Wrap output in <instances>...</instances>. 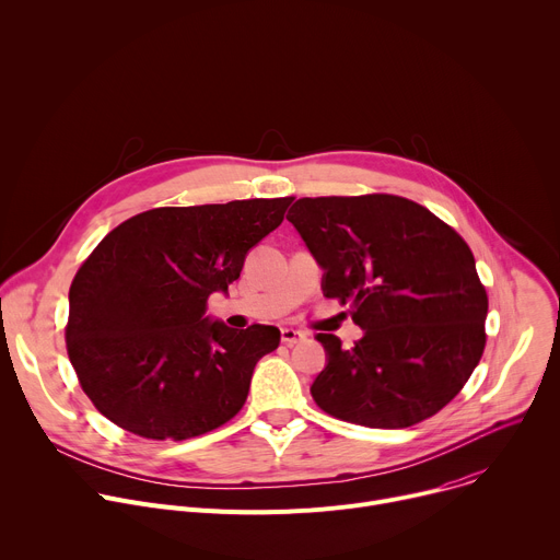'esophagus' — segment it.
Instances as JSON below:
<instances>
[{"instance_id":"obj_1","label":"esophagus","mask_w":560,"mask_h":560,"mask_svg":"<svg viewBox=\"0 0 560 560\" xmlns=\"http://www.w3.org/2000/svg\"><path fill=\"white\" fill-rule=\"evenodd\" d=\"M281 341H283L285 346H296V343L305 341V335L299 332V330H294V328H283V330H281Z\"/></svg>"}]
</instances>
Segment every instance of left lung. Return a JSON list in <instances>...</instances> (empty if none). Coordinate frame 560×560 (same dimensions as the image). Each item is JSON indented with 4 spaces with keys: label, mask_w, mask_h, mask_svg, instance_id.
Instances as JSON below:
<instances>
[{
    "label": "left lung",
    "mask_w": 560,
    "mask_h": 560,
    "mask_svg": "<svg viewBox=\"0 0 560 560\" xmlns=\"http://www.w3.org/2000/svg\"><path fill=\"white\" fill-rule=\"evenodd\" d=\"M288 221L324 270V296L350 301L352 350L314 339L326 368L310 392L324 412L401 430L460 392L486 348L488 294L463 238L428 208L394 195L303 197Z\"/></svg>",
    "instance_id": "1"
}]
</instances>
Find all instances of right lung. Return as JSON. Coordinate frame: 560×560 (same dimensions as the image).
<instances>
[{
    "label": "right lung",
    "instance_id": "obj_1",
    "mask_svg": "<svg viewBox=\"0 0 560 560\" xmlns=\"http://www.w3.org/2000/svg\"><path fill=\"white\" fill-rule=\"evenodd\" d=\"M290 201L154 208L102 238L72 279L66 346L108 421L143 439L184 441L244 408L255 365L281 332L261 324L236 332L206 316V301L228 294Z\"/></svg>",
    "mask_w": 560,
    "mask_h": 560
}]
</instances>
